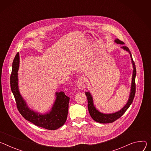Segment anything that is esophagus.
<instances>
[{
  "label": "esophagus",
  "mask_w": 151,
  "mask_h": 151,
  "mask_svg": "<svg viewBox=\"0 0 151 151\" xmlns=\"http://www.w3.org/2000/svg\"><path fill=\"white\" fill-rule=\"evenodd\" d=\"M77 86L80 90H82L85 88V80H84V78H83V77H80L78 78V81H77Z\"/></svg>",
  "instance_id": "esophagus-1"
}]
</instances>
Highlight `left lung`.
I'll use <instances>...</instances> for the list:
<instances>
[{
  "label": "left lung",
  "instance_id": "1",
  "mask_svg": "<svg viewBox=\"0 0 151 151\" xmlns=\"http://www.w3.org/2000/svg\"><path fill=\"white\" fill-rule=\"evenodd\" d=\"M114 42L117 44H124V42H122V41L119 40V39H116L114 40ZM124 50H126L127 52H128L131 57V62L132 63L133 66V73H132V82H131V92H130V95L129 96L128 101L127 103L125 104V106L119 111L113 113H110V114H104L103 113H101L94 106L93 103V98L90 93L89 92H85V94L87 96L88 98V107L89 110V114L91 116V118L96 122H98L99 123H101V124H109V123H111L116 121L125 113V112L127 111V110L129 108L131 103H132V101L134 99V98L135 96V93H136V83H135V80H136V65L134 63V62L133 61L132 58L131 53L129 51V48L126 47V46H122L121 47Z\"/></svg>",
  "mask_w": 151,
  "mask_h": 151
}]
</instances>
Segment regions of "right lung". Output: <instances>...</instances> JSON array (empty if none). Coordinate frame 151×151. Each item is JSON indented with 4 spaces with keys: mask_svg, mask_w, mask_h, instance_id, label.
Instances as JSON below:
<instances>
[{
    "mask_svg": "<svg viewBox=\"0 0 151 151\" xmlns=\"http://www.w3.org/2000/svg\"><path fill=\"white\" fill-rule=\"evenodd\" d=\"M20 64L19 53L15 55L12 62L10 85L15 99L17 107L27 121L34 125L49 130H55L65 123L68 111L70 98L63 92H56V98L51 110L45 114H40L30 109L20 93L18 86V71Z\"/></svg>",
    "mask_w": 151,
    "mask_h": 151,
    "instance_id": "right-lung-1",
    "label": "right lung"
}]
</instances>
